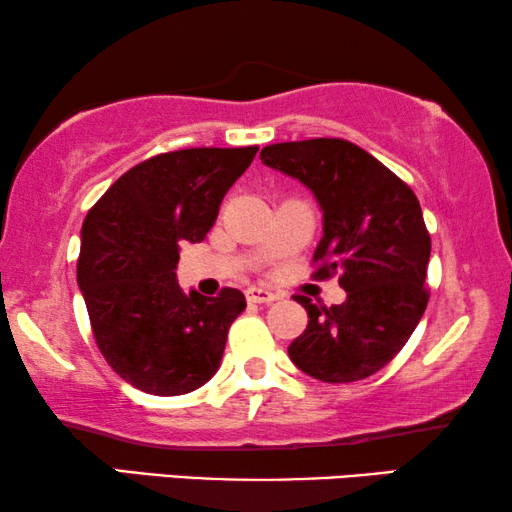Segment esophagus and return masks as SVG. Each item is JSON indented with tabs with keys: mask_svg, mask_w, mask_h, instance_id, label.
<instances>
[{
	"mask_svg": "<svg viewBox=\"0 0 512 512\" xmlns=\"http://www.w3.org/2000/svg\"><path fill=\"white\" fill-rule=\"evenodd\" d=\"M247 298L249 303H272V300H277L279 296L270 289H263V286H249Z\"/></svg>",
	"mask_w": 512,
	"mask_h": 512,
	"instance_id": "34e87169",
	"label": "esophagus"
}]
</instances>
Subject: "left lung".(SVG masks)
<instances>
[{
  "instance_id": "1",
  "label": "left lung",
  "mask_w": 512,
  "mask_h": 512,
  "mask_svg": "<svg viewBox=\"0 0 512 512\" xmlns=\"http://www.w3.org/2000/svg\"><path fill=\"white\" fill-rule=\"evenodd\" d=\"M268 167L310 188L324 212L312 277L340 275L342 305H314L289 356L321 382H356L382 370L410 340L429 303L431 235L412 188L347 139L270 144Z\"/></svg>"
}]
</instances>
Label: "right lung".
<instances>
[{
  "label": "right lung",
  "instance_id": "add662e5",
  "mask_svg": "<svg viewBox=\"0 0 512 512\" xmlns=\"http://www.w3.org/2000/svg\"><path fill=\"white\" fill-rule=\"evenodd\" d=\"M256 151L160 153L116 179L83 221L76 277L90 328L114 373L139 391L188 394L221 366L228 328L247 307L244 293H184L174 268L181 244L205 240Z\"/></svg>",
  "mask_w": 512,
  "mask_h": 512
}]
</instances>
